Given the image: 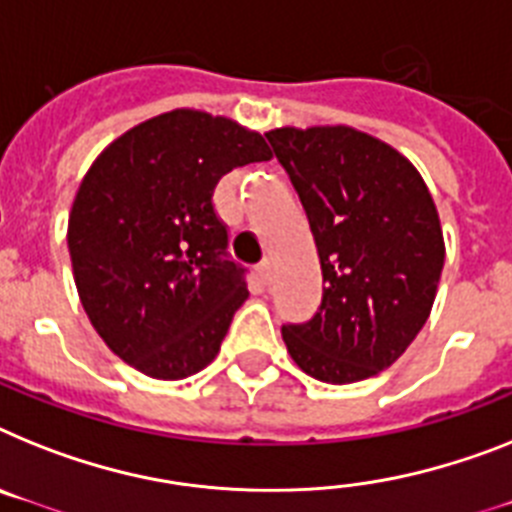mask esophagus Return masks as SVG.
I'll return each instance as SVG.
<instances>
[{"mask_svg":"<svg viewBox=\"0 0 512 512\" xmlns=\"http://www.w3.org/2000/svg\"><path fill=\"white\" fill-rule=\"evenodd\" d=\"M257 273H260V281L270 283L273 281V273H276V265H273V260H263L260 268H257Z\"/></svg>","mask_w":512,"mask_h":512,"instance_id":"esophagus-1","label":"esophagus"}]
</instances>
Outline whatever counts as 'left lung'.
I'll return each mask as SVG.
<instances>
[{
  "mask_svg": "<svg viewBox=\"0 0 512 512\" xmlns=\"http://www.w3.org/2000/svg\"><path fill=\"white\" fill-rule=\"evenodd\" d=\"M307 210L322 304L283 325L296 367L315 380H367L409 349L437 296L445 239L414 163L354 127L265 132Z\"/></svg>",
  "mask_w": 512,
  "mask_h": 512,
  "instance_id": "8db88e82",
  "label": "left lung"
}]
</instances>
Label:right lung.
Masks as SVG:
<instances>
[{
  "label": "right lung",
  "instance_id": "right-lung-1",
  "mask_svg": "<svg viewBox=\"0 0 512 512\" xmlns=\"http://www.w3.org/2000/svg\"><path fill=\"white\" fill-rule=\"evenodd\" d=\"M260 132L205 111L137 124L93 161L70 210L72 273L90 325L153 380L208 367L247 299L226 260L213 190L236 166L270 161Z\"/></svg>",
  "mask_w": 512,
  "mask_h": 512
}]
</instances>
